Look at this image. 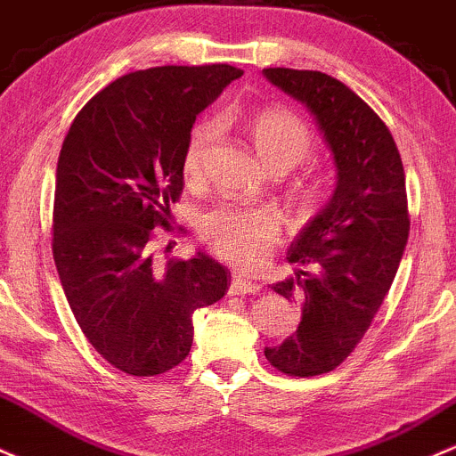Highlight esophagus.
<instances>
[{"instance_id":"1","label":"esophagus","mask_w":456,"mask_h":456,"mask_svg":"<svg viewBox=\"0 0 456 456\" xmlns=\"http://www.w3.org/2000/svg\"><path fill=\"white\" fill-rule=\"evenodd\" d=\"M260 289H263V286H260V284L249 282V280H245L243 275L234 273L232 280H230L228 293L230 295H258Z\"/></svg>"}]
</instances>
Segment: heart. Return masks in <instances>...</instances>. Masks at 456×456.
<instances>
[{
  "label": "heart",
  "instance_id": "1",
  "mask_svg": "<svg viewBox=\"0 0 456 456\" xmlns=\"http://www.w3.org/2000/svg\"><path fill=\"white\" fill-rule=\"evenodd\" d=\"M217 126L215 122H200L189 133L183 155V172L187 178H200L204 159L208 155ZM249 137L256 155L267 170H290L312 151L310 129L301 118L286 110H269L258 114L249 125ZM202 241L215 254L241 267H260L271 249L282 237V222L273 211L241 204H219L204 213L198 224Z\"/></svg>",
  "mask_w": 456,
  "mask_h": 456
}]
</instances>
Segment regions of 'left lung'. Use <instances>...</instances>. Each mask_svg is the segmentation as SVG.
Returning <instances> with one entry per match:
<instances>
[{"label":"left lung","mask_w":456,"mask_h":456,"mask_svg":"<svg viewBox=\"0 0 456 456\" xmlns=\"http://www.w3.org/2000/svg\"><path fill=\"white\" fill-rule=\"evenodd\" d=\"M308 107L336 166L330 202L290 243L293 278L273 284L301 304V323L265 357L290 377L340 366L381 308L409 237L405 170L386 122L351 88L319 70L265 69Z\"/></svg>","instance_id":"8db88e82"}]
</instances>
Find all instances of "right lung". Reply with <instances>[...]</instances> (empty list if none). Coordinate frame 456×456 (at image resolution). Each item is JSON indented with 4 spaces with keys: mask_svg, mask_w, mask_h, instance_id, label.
I'll return each mask as SVG.
<instances>
[{
    "mask_svg": "<svg viewBox=\"0 0 456 456\" xmlns=\"http://www.w3.org/2000/svg\"><path fill=\"white\" fill-rule=\"evenodd\" d=\"M243 75L230 64L157 66L111 81L77 114L55 172L53 260L86 338L118 370L163 375L189 355L193 312L230 271L198 252L159 265L196 116Z\"/></svg>",
    "mask_w": 456,
    "mask_h": 456,
    "instance_id": "1",
    "label": "right lung"
}]
</instances>
